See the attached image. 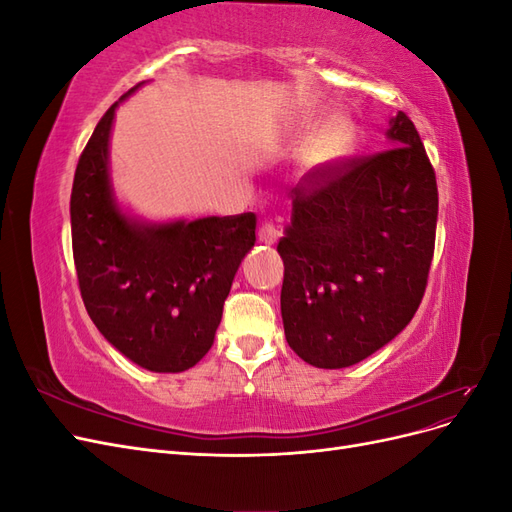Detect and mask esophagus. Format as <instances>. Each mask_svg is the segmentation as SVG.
<instances>
[{"instance_id":"34e87169","label":"esophagus","mask_w":512,"mask_h":512,"mask_svg":"<svg viewBox=\"0 0 512 512\" xmlns=\"http://www.w3.org/2000/svg\"><path fill=\"white\" fill-rule=\"evenodd\" d=\"M280 237H282V230H280V226H275L273 222H265L258 230V241L265 243V245H275L277 241H280Z\"/></svg>"}]
</instances>
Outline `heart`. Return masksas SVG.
<instances>
[{"mask_svg":"<svg viewBox=\"0 0 512 512\" xmlns=\"http://www.w3.org/2000/svg\"><path fill=\"white\" fill-rule=\"evenodd\" d=\"M356 141V123L346 115H331L305 136L299 149V166L307 175L331 173L352 156Z\"/></svg>","mask_w":512,"mask_h":512,"instance_id":"heart-1","label":"heart"}]
</instances>
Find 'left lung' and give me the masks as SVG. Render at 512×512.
Instances as JSON below:
<instances>
[{
  "instance_id": "1",
  "label": "left lung",
  "mask_w": 512,
  "mask_h": 512,
  "mask_svg": "<svg viewBox=\"0 0 512 512\" xmlns=\"http://www.w3.org/2000/svg\"><path fill=\"white\" fill-rule=\"evenodd\" d=\"M386 151L292 190L277 243L288 346L309 365L361 363L408 327L425 294L438 222L436 173L414 123L397 113ZM309 179V181H312Z\"/></svg>"
}]
</instances>
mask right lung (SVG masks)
<instances>
[{
	"label": "right lung",
	"instance_id": "1",
	"mask_svg": "<svg viewBox=\"0 0 512 512\" xmlns=\"http://www.w3.org/2000/svg\"><path fill=\"white\" fill-rule=\"evenodd\" d=\"M115 102L91 134L70 196L72 252L89 318L115 350L156 374H179L209 352L256 215L151 222L119 203L111 179Z\"/></svg>",
	"mask_w": 512,
	"mask_h": 512
}]
</instances>
